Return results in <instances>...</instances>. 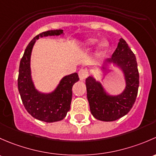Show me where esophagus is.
<instances>
[{"mask_svg": "<svg viewBox=\"0 0 156 156\" xmlns=\"http://www.w3.org/2000/svg\"><path fill=\"white\" fill-rule=\"evenodd\" d=\"M88 75H89V73H88V70L86 69H80V71H79V77L81 81H83L87 77Z\"/></svg>", "mask_w": 156, "mask_h": 156, "instance_id": "34e87169", "label": "esophagus"}]
</instances>
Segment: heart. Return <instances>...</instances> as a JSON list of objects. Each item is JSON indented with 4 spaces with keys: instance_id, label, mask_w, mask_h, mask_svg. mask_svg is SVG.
Wrapping results in <instances>:
<instances>
[{
    "instance_id": "heart-1",
    "label": "heart",
    "mask_w": 156,
    "mask_h": 156,
    "mask_svg": "<svg viewBox=\"0 0 156 156\" xmlns=\"http://www.w3.org/2000/svg\"><path fill=\"white\" fill-rule=\"evenodd\" d=\"M97 42H98L97 38L89 37V38H87V39H86L85 41H83V42H82V44H83L84 46H86V47L91 48V47H93V46L97 43ZM109 46H110V44H109V43L107 42V41H103L99 43L98 46V52L100 54L104 53V52L107 51Z\"/></svg>"
}]
</instances>
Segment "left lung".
Here are the masks:
<instances>
[{
	"mask_svg": "<svg viewBox=\"0 0 156 156\" xmlns=\"http://www.w3.org/2000/svg\"><path fill=\"white\" fill-rule=\"evenodd\" d=\"M113 64L122 71L126 88L117 95L109 94L101 83L92 76L86 78L87 98L93 116L104 122H113L126 115L136 101L139 87L137 59L124 39L120 38L117 48L110 58L103 64L102 70Z\"/></svg>",
	"mask_w": 156,
	"mask_h": 156,
	"instance_id": "1",
	"label": "left lung"
}]
</instances>
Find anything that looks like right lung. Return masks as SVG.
<instances>
[{"label":"right lung","instance_id":"add662e5","mask_svg":"<svg viewBox=\"0 0 156 156\" xmlns=\"http://www.w3.org/2000/svg\"><path fill=\"white\" fill-rule=\"evenodd\" d=\"M64 34L63 30H51L37 35L28 43L20 61L18 89L24 107L30 115L45 122L61 121L70 110L72 100V87L79 81L77 73L64 76L56 89L50 93H43L35 88L31 77L30 56L37 40L47 36Z\"/></svg>","mask_w":156,"mask_h":156}]
</instances>
